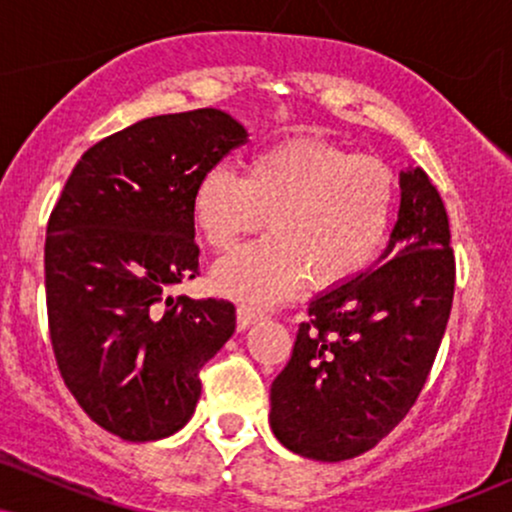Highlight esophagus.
Wrapping results in <instances>:
<instances>
[{
	"instance_id": "34e87169",
	"label": "esophagus",
	"mask_w": 512,
	"mask_h": 512,
	"mask_svg": "<svg viewBox=\"0 0 512 512\" xmlns=\"http://www.w3.org/2000/svg\"><path fill=\"white\" fill-rule=\"evenodd\" d=\"M262 317V310L252 308V305H238V330H248L252 322H257Z\"/></svg>"
}]
</instances>
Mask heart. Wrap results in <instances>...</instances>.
Instances as JSON below:
<instances>
[{
    "label": "heart",
    "mask_w": 512,
    "mask_h": 512,
    "mask_svg": "<svg viewBox=\"0 0 512 512\" xmlns=\"http://www.w3.org/2000/svg\"><path fill=\"white\" fill-rule=\"evenodd\" d=\"M211 250L228 252L264 226L272 236L240 248L214 269V286L238 301H281L308 281L327 291L349 284L383 252L399 209V180L383 158L315 137L255 151L245 178L214 166L192 195Z\"/></svg>",
    "instance_id": "obj_1"
}]
</instances>
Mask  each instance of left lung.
I'll return each instance as SVG.
<instances>
[{
  "label": "left lung",
  "instance_id": "8db88e82",
  "mask_svg": "<svg viewBox=\"0 0 512 512\" xmlns=\"http://www.w3.org/2000/svg\"><path fill=\"white\" fill-rule=\"evenodd\" d=\"M399 185L387 262L310 301L269 392L276 440L310 460L342 462L378 445L414 407L448 327V214L421 168Z\"/></svg>",
  "mask_w": 512,
  "mask_h": 512
}]
</instances>
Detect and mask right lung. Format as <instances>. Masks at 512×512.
<instances>
[{
	"label": "right lung",
	"mask_w": 512,
	"mask_h": 512,
	"mask_svg": "<svg viewBox=\"0 0 512 512\" xmlns=\"http://www.w3.org/2000/svg\"><path fill=\"white\" fill-rule=\"evenodd\" d=\"M245 142L216 108L146 117L93 144L52 209L45 298L57 368L122 440L180 431L202 395L199 370L236 330L231 301L170 289L199 274V178Z\"/></svg>",
	"instance_id": "1"
}]
</instances>
